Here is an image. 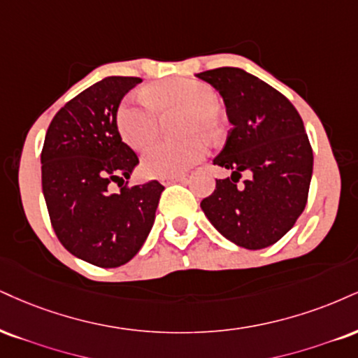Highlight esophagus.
<instances>
[{"label": "esophagus", "instance_id": "34e87169", "mask_svg": "<svg viewBox=\"0 0 358 358\" xmlns=\"http://www.w3.org/2000/svg\"><path fill=\"white\" fill-rule=\"evenodd\" d=\"M185 176H182V175H178V176H168V178H162L160 182L163 183V185H170V183H178V182H185Z\"/></svg>", "mask_w": 358, "mask_h": 358}]
</instances>
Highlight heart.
Here are the masks:
<instances>
[{
    "mask_svg": "<svg viewBox=\"0 0 358 358\" xmlns=\"http://www.w3.org/2000/svg\"><path fill=\"white\" fill-rule=\"evenodd\" d=\"M145 96L133 94L116 111V128L128 146L135 150L152 143L160 131V115L183 111L180 141H158L143 153L141 168L146 175L168 178L183 175L206 153L201 135L213 136L218 130V96L208 85L196 80L175 78L153 85Z\"/></svg>",
    "mask_w": 358,
    "mask_h": 358,
    "instance_id": "obj_1",
    "label": "heart"
}]
</instances>
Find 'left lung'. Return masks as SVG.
<instances>
[{
  "label": "left lung",
  "mask_w": 358,
  "mask_h": 358,
  "mask_svg": "<svg viewBox=\"0 0 358 358\" xmlns=\"http://www.w3.org/2000/svg\"><path fill=\"white\" fill-rule=\"evenodd\" d=\"M196 76L222 94L234 124L213 160L231 175L217 180L201 210L238 247H270L307 205L313 153L302 118L282 93L240 68L223 66ZM243 171L249 180L238 184Z\"/></svg>",
  "instance_id": "obj_1"
}]
</instances>
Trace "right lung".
I'll return each instance as SVG.
<instances>
[{
  "instance_id": "1",
  "label": "right lung",
  "mask_w": 358,
  "mask_h": 358,
  "mask_svg": "<svg viewBox=\"0 0 358 358\" xmlns=\"http://www.w3.org/2000/svg\"><path fill=\"white\" fill-rule=\"evenodd\" d=\"M135 76H108L51 120L41 152V185L50 220L68 252L101 268L136 255L152 230L163 185H123L138 165L123 143L116 111ZM118 182L120 192H113ZM128 183V182H127Z\"/></svg>"
}]
</instances>
